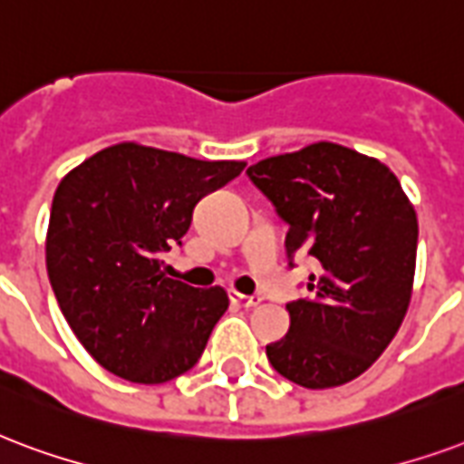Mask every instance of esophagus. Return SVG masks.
<instances>
[{
	"mask_svg": "<svg viewBox=\"0 0 464 464\" xmlns=\"http://www.w3.org/2000/svg\"><path fill=\"white\" fill-rule=\"evenodd\" d=\"M231 300L236 302V304H241V307H258L260 302H263V297H258V295H241L236 293V290H231Z\"/></svg>",
	"mask_w": 464,
	"mask_h": 464,
	"instance_id": "1",
	"label": "esophagus"
}]
</instances>
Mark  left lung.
<instances>
[{"label": "left lung", "mask_w": 464, "mask_h": 464, "mask_svg": "<svg viewBox=\"0 0 464 464\" xmlns=\"http://www.w3.org/2000/svg\"><path fill=\"white\" fill-rule=\"evenodd\" d=\"M290 231L287 258L319 263L310 297L287 304L290 329L266 346L280 376L332 389L362 376L396 337L413 293L418 218L396 174L334 142L248 167Z\"/></svg>", "instance_id": "left-lung-1"}]
</instances>
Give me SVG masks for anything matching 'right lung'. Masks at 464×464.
Listing matches in <instances>:
<instances>
[{"label": "right lung", "mask_w": 464, "mask_h": 464, "mask_svg": "<svg viewBox=\"0 0 464 464\" xmlns=\"http://www.w3.org/2000/svg\"><path fill=\"white\" fill-rule=\"evenodd\" d=\"M243 167L120 142L61 179L46 270L63 317L102 369L164 383L201 359L228 295L171 280L162 256L181 246L194 206Z\"/></svg>", "instance_id": "1"}]
</instances>
